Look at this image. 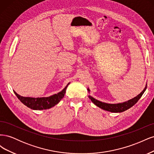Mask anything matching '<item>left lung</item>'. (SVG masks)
Listing matches in <instances>:
<instances>
[{
	"label": "left lung",
	"instance_id": "8db88e82",
	"mask_svg": "<svg viewBox=\"0 0 154 154\" xmlns=\"http://www.w3.org/2000/svg\"><path fill=\"white\" fill-rule=\"evenodd\" d=\"M146 87L140 93V94L137 95L136 97H134L133 99L130 100L126 102H124V103H118V104H109L106 103H103V102L100 101L94 98H93L92 96H88V97H89V98L93 103H94L96 106L100 107V108L102 109L111 112H124L125 110H128V109L131 108L132 106H134L135 104H136L138 101V100L141 98V97L143 94L144 91H146ZM87 90L88 91H89V89H88V88H87Z\"/></svg>",
	"mask_w": 154,
	"mask_h": 154
}]
</instances>
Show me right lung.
I'll return each mask as SVG.
<instances>
[{
  "mask_svg": "<svg viewBox=\"0 0 154 154\" xmlns=\"http://www.w3.org/2000/svg\"><path fill=\"white\" fill-rule=\"evenodd\" d=\"M68 84V85H69ZM68 85L65 87L58 94H54L48 97H23L20 96L14 91L17 97L18 98L23 104H24L29 108L33 110H43L49 109L51 107L54 106L55 105L58 104L60 101L61 100L65 94H66V88Z\"/></svg>",
  "mask_w": 154,
  "mask_h": 154,
  "instance_id": "add662e5",
  "label": "right lung"
}]
</instances>
